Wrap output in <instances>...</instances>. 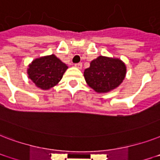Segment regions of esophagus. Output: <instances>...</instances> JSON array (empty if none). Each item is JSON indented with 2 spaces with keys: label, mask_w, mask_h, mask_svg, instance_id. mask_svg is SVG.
Listing matches in <instances>:
<instances>
[{
  "label": "esophagus",
  "mask_w": 160,
  "mask_h": 160,
  "mask_svg": "<svg viewBox=\"0 0 160 160\" xmlns=\"http://www.w3.org/2000/svg\"><path fill=\"white\" fill-rule=\"evenodd\" d=\"M74 66L76 67L77 68H78V69H81L82 68V62H79V63H76Z\"/></svg>",
  "instance_id": "34e87169"
}]
</instances>
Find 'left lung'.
<instances>
[{"label": "left lung", "instance_id": "left-lung-1", "mask_svg": "<svg viewBox=\"0 0 160 160\" xmlns=\"http://www.w3.org/2000/svg\"><path fill=\"white\" fill-rule=\"evenodd\" d=\"M127 72L125 63L117 58L99 56L84 70L85 81L98 93H106L117 88L124 80Z\"/></svg>", "mask_w": 160, "mask_h": 160}]
</instances>
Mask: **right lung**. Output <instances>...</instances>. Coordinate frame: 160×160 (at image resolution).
<instances>
[{
  "label": "right lung",
  "instance_id": "1",
  "mask_svg": "<svg viewBox=\"0 0 160 160\" xmlns=\"http://www.w3.org/2000/svg\"><path fill=\"white\" fill-rule=\"evenodd\" d=\"M68 67L54 54L36 58L28 65V78L42 90L52 88L61 81Z\"/></svg>",
  "mask_w": 160,
  "mask_h": 160
}]
</instances>
